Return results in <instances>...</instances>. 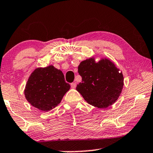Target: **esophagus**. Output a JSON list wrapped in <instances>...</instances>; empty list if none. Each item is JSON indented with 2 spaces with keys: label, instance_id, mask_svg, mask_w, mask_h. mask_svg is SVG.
Segmentation results:
<instances>
[{
  "label": "esophagus",
  "instance_id": "esophagus-1",
  "mask_svg": "<svg viewBox=\"0 0 153 153\" xmlns=\"http://www.w3.org/2000/svg\"><path fill=\"white\" fill-rule=\"evenodd\" d=\"M76 87V83H71V88H75Z\"/></svg>",
  "mask_w": 153,
  "mask_h": 153
}]
</instances>
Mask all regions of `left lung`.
I'll return each mask as SVG.
<instances>
[{"mask_svg": "<svg viewBox=\"0 0 153 153\" xmlns=\"http://www.w3.org/2000/svg\"><path fill=\"white\" fill-rule=\"evenodd\" d=\"M78 72L82 81L76 89L89 104L104 108L118 100L123 87V75L111 60L95 62L94 58L87 59L79 65Z\"/></svg>", "mask_w": 153, "mask_h": 153, "instance_id": "obj_1", "label": "left lung"}]
</instances>
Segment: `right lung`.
<instances>
[{
    "label": "right lung",
    "mask_w": 153,
    "mask_h": 153,
    "mask_svg": "<svg viewBox=\"0 0 153 153\" xmlns=\"http://www.w3.org/2000/svg\"><path fill=\"white\" fill-rule=\"evenodd\" d=\"M70 88L61 71L50 65L37 68L27 81L24 93L29 103L39 110L47 111L61 102Z\"/></svg>",
    "instance_id": "obj_1"
}]
</instances>
